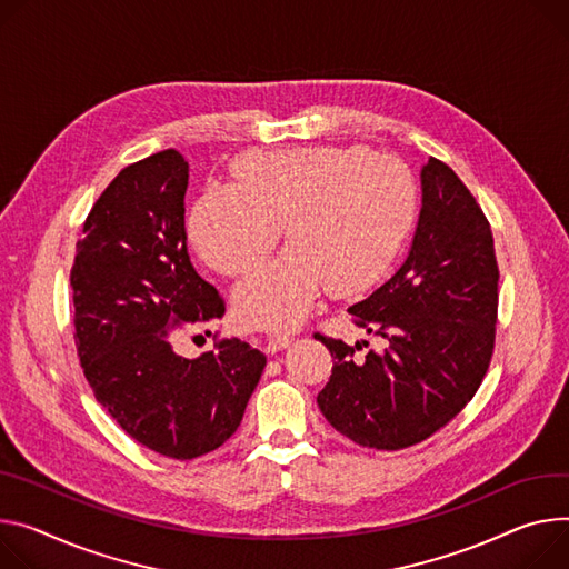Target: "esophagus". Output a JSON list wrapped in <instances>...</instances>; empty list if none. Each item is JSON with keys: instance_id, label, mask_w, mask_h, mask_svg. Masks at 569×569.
I'll return each instance as SVG.
<instances>
[{"instance_id": "1", "label": "esophagus", "mask_w": 569, "mask_h": 569, "mask_svg": "<svg viewBox=\"0 0 569 569\" xmlns=\"http://www.w3.org/2000/svg\"><path fill=\"white\" fill-rule=\"evenodd\" d=\"M290 342H292V338H290V336H286V333H272V336L268 338V351L277 353V351L286 349Z\"/></svg>"}]
</instances>
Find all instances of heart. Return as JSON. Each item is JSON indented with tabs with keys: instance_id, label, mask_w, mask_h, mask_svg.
I'll return each instance as SVG.
<instances>
[{
	"instance_id": "1",
	"label": "heart",
	"mask_w": 569,
	"mask_h": 569,
	"mask_svg": "<svg viewBox=\"0 0 569 569\" xmlns=\"http://www.w3.org/2000/svg\"><path fill=\"white\" fill-rule=\"evenodd\" d=\"M236 186H211L194 201L188 236L213 270L240 277L261 266L283 224L290 247L238 286L233 303L247 327L290 329L331 290L377 286L416 220L410 170L368 147L251 151L233 168Z\"/></svg>"
}]
</instances>
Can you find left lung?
<instances>
[{
  "mask_svg": "<svg viewBox=\"0 0 569 569\" xmlns=\"http://www.w3.org/2000/svg\"><path fill=\"white\" fill-rule=\"evenodd\" d=\"M422 209L401 268L349 306L388 347L316 333L333 356L318 395L329 425L356 445L397 451L442 429L479 390L495 349L499 268L475 194L438 159L422 168ZM368 347V342H363Z\"/></svg>",
  "mask_w": 569,
  "mask_h": 569,
  "instance_id": "obj_1",
  "label": "left lung"
}]
</instances>
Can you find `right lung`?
<instances>
[{"label":"right lung","mask_w":569,"mask_h":569,"mask_svg":"<svg viewBox=\"0 0 569 569\" xmlns=\"http://www.w3.org/2000/svg\"><path fill=\"white\" fill-rule=\"evenodd\" d=\"M188 163L166 149L127 166L99 194L70 272L83 375L111 418L140 445L190 460L242 422L268 358L238 338L186 358L174 333L224 316L186 247Z\"/></svg>","instance_id":"add662e5"}]
</instances>
